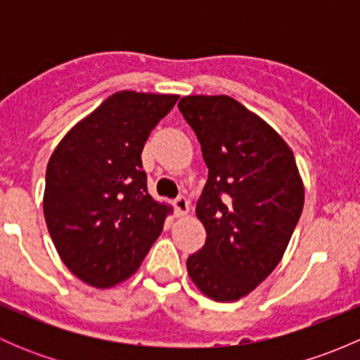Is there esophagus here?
<instances>
[{
    "instance_id": "obj_1",
    "label": "esophagus",
    "mask_w": 360,
    "mask_h": 360,
    "mask_svg": "<svg viewBox=\"0 0 360 360\" xmlns=\"http://www.w3.org/2000/svg\"><path fill=\"white\" fill-rule=\"evenodd\" d=\"M174 207H176L177 216H186V214L190 212V200L181 195V197H177L176 200H174Z\"/></svg>"
}]
</instances>
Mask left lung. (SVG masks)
I'll list each match as a JSON object with an SVG mask.
<instances>
[{
  "mask_svg": "<svg viewBox=\"0 0 360 360\" xmlns=\"http://www.w3.org/2000/svg\"><path fill=\"white\" fill-rule=\"evenodd\" d=\"M202 146L209 179L197 203L205 245L188 275L214 301L248 296L275 270L304 203L285 141L228 96H186L177 104Z\"/></svg>",
  "mask_w": 360,
  "mask_h": 360,
  "instance_id": "8db88e82",
  "label": "left lung"
}]
</instances>
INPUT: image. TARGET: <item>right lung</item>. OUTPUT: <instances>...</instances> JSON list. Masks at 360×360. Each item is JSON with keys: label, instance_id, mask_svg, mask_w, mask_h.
I'll use <instances>...</instances> for the list:
<instances>
[{"label": "right lung", "instance_id": "1", "mask_svg": "<svg viewBox=\"0 0 360 360\" xmlns=\"http://www.w3.org/2000/svg\"><path fill=\"white\" fill-rule=\"evenodd\" d=\"M179 96L122 90L76 123L46 165L43 212L53 245L79 281H127L163 230L170 207L148 193L141 153Z\"/></svg>", "mask_w": 360, "mask_h": 360}]
</instances>
